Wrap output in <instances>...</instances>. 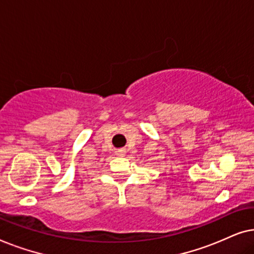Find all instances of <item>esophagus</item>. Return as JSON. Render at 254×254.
Listing matches in <instances>:
<instances>
[{
	"label": "esophagus",
	"mask_w": 254,
	"mask_h": 254,
	"mask_svg": "<svg viewBox=\"0 0 254 254\" xmlns=\"http://www.w3.org/2000/svg\"><path fill=\"white\" fill-rule=\"evenodd\" d=\"M117 155L120 156V157H124V156L126 155V150H125V149H118Z\"/></svg>",
	"instance_id": "1"
}]
</instances>
